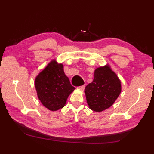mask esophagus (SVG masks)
<instances>
[{
	"label": "esophagus",
	"mask_w": 154,
	"mask_h": 154,
	"mask_svg": "<svg viewBox=\"0 0 154 154\" xmlns=\"http://www.w3.org/2000/svg\"><path fill=\"white\" fill-rule=\"evenodd\" d=\"M85 85H82V86H80V87H78V89H79L80 91H84V89H85Z\"/></svg>",
	"instance_id": "34e87169"
}]
</instances>
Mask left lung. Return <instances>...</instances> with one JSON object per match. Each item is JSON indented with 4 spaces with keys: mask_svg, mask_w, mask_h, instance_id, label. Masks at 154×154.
<instances>
[{
    "mask_svg": "<svg viewBox=\"0 0 154 154\" xmlns=\"http://www.w3.org/2000/svg\"><path fill=\"white\" fill-rule=\"evenodd\" d=\"M121 91V81L109 64L97 67L92 83L85 89L88 106L95 112H102L112 105Z\"/></svg>",
    "mask_w": 154,
    "mask_h": 154,
    "instance_id": "8db88e82",
    "label": "left lung"
}]
</instances>
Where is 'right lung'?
<instances>
[{
	"mask_svg": "<svg viewBox=\"0 0 154 154\" xmlns=\"http://www.w3.org/2000/svg\"><path fill=\"white\" fill-rule=\"evenodd\" d=\"M34 85L39 100L51 111L64 107L68 97L75 89L64 73L63 65L55 59L37 75Z\"/></svg>",
	"mask_w": 154,
	"mask_h": 154,
	"instance_id": "obj_1",
	"label": "right lung"
}]
</instances>
